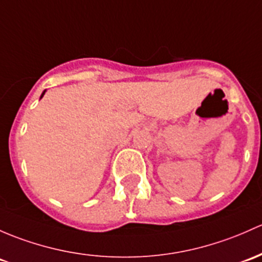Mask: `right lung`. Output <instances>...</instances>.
<instances>
[{
  "label": "right lung",
  "instance_id": "right-lung-1",
  "mask_svg": "<svg viewBox=\"0 0 262 262\" xmlns=\"http://www.w3.org/2000/svg\"><path fill=\"white\" fill-rule=\"evenodd\" d=\"M43 94H45V92H43V93H42V95H41V98H42V96H43Z\"/></svg>",
  "mask_w": 262,
  "mask_h": 262
}]
</instances>
